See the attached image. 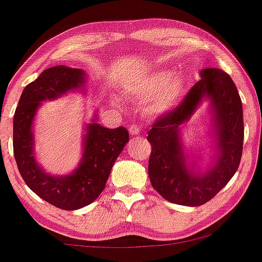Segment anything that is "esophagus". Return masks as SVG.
I'll list each match as a JSON object with an SVG mask.
<instances>
[{"mask_svg":"<svg viewBox=\"0 0 262 262\" xmlns=\"http://www.w3.org/2000/svg\"><path fill=\"white\" fill-rule=\"evenodd\" d=\"M129 133H130L132 135H139L140 134V128L138 127V125H135V124L130 125V127H129Z\"/></svg>","mask_w":262,"mask_h":262,"instance_id":"esophagus-1","label":"esophagus"}]
</instances>
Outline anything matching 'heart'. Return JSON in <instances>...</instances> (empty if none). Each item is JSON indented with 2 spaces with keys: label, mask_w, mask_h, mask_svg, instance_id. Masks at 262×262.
Returning a JSON list of instances; mask_svg holds the SVG:
<instances>
[{
  "label": "heart",
  "mask_w": 262,
  "mask_h": 262,
  "mask_svg": "<svg viewBox=\"0 0 262 262\" xmlns=\"http://www.w3.org/2000/svg\"><path fill=\"white\" fill-rule=\"evenodd\" d=\"M172 74L169 71H161L152 74L141 84L139 95L143 99H147L145 103V112L147 115L155 117L161 116L177 105L184 89V80L177 75L170 81Z\"/></svg>",
  "instance_id": "obj_1"
}]
</instances>
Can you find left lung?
I'll return each instance as SVG.
<instances>
[{"label": "left lung", "instance_id": "8db88e82", "mask_svg": "<svg viewBox=\"0 0 262 262\" xmlns=\"http://www.w3.org/2000/svg\"><path fill=\"white\" fill-rule=\"evenodd\" d=\"M201 79L178 106L154 122L149 178L163 199L185 206H200L225 188L241 163L244 139L243 107L237 86L226 72L206 68ZM204 98L210 100L216 134L215 162L207 171L193 172L185 162L179 129Z\"/></svg>", "mask_w": 262, "mask_h": 262}]
</instances>
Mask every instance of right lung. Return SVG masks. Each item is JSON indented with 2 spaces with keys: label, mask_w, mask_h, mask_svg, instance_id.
<instances>
[{
  "label": "right lung",
  "mask_w": 262,
  "mask_h": 262,
  "mask_svg": "<svg viewBox=\"0 0 262 262\" xmlns=\"http://www.w3.org/2000/svg\"><path fill=\"white\" fill-rule=\"evenodd\" d=\"M85 83L81 69L56 66L41 73L25 86L13 119L14 159L21 178L42 200L62 210H78L93 203L105 189L106 182L123 147L129 140L124 127L108 129L89 123L84 137V154L73 173L51 176L37 165L34 156L33 127L41 101L57 99Z\"/></svg>",
  "instance_id": "1"
}]
</instances>
